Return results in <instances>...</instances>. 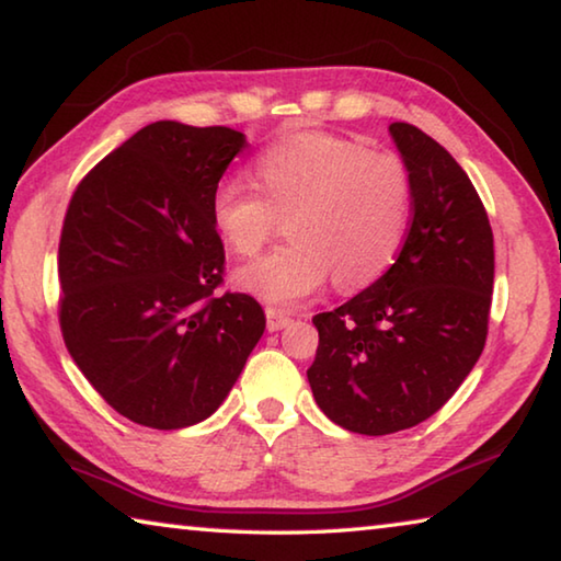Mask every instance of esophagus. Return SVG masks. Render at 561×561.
I'll use <instances>...</instances> for the list:
<instances>
[{"mask_svg":"<svg viewBox=\"0 0 561 561\" xmlns=\"http://www.w3.org/2000/svg\"><path fill=\"white\" fill-rule=\"evenodd\" d=\"M264 314H267V329L270 331H279V329H284L291 321V317L287 314V311L274 309V307H270L267 311H264Z\"/></svg>","mask_w":561,"mask_h":561,"instance_id":"esophagus-1","label":"esophagus"}]
</instances>
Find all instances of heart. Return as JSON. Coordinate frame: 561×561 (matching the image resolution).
<instances>
[{"label": "heart", "instance_id": "obj_1", "mask_svg": "<svg viewBox=\"0 0 561 561\" xmlns=\"http://www.w3.org/2000/svg\"><path fill=\"white\" fill-rule=\"evenodd\" d=\"M257 185L225 178L210 217L225 247L257 254L279 217L289 244L234 272V287L270 304H294L329 277L356 291L383 277L401 254L413 220V178L396 153L358 140L304 130L277 140L254 160Z\"/></svg>", "mask_w": 561, "mask_h": 561}]
</instances>
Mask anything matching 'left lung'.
<instances>
[{
  "mask_svg": "<svg viewBox=\"0 0 561 561\" xmlns=\"http://www.w3.org/2000/svg\"><path fill=\"white\" fill-rule=\"evenodd\" d=\"M413 178V220L393 267L314 317L307 378L341 428L388 435L423 423L458 391L485 348L495 247L478 190L431 136L388 126Z\"/></svg>",
  "mask_w": 561,
  "mask_h": 561,
  "instance_id": "obj_1",
  "label": "left lung"
}]
</instances>
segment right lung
Listing matches in <instances>:
<instances>
[{"label":"right lung","instance_id":"add662e5","mask_svg":"<svg viewBox=\"0 0 561 561\" xmlns=\"http://www.w3.org/2000/svg\"><path fill=\"white\" fill-rule=\"evenodd\" d=\"M240 130L158 121L81 180L59 242V324L113 411L158 431L205 421L264 334L250 294L215 297L225 247L210 197Z\"/></svg>","mask_w":561,"mask_h":561}]
</instances>
